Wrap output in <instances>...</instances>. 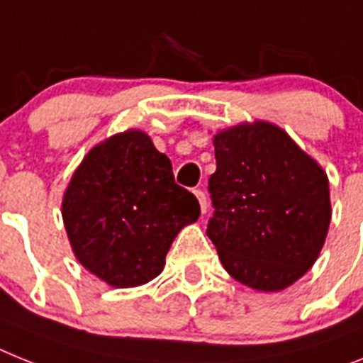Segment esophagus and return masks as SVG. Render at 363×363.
Masks as SVG:
<instances>
[{
  "instance_id": "34e87169",
  "label": "esophagus",
  "mask_w": 363,
  "mask_h": 363,
  "mask_svg": "<svg viewBox=\"0 0 363 363\" xmlns=\"http://www.w3.org/2000/svg\"><path fill=\"white\" fill-rule=\"evenodd\" d=\"M194 194H196L197 201H199V206H201V212L205 214L206 208H208V203H206V196H205V191L203 190H194Z\"/></svg>"
}]
</instances>
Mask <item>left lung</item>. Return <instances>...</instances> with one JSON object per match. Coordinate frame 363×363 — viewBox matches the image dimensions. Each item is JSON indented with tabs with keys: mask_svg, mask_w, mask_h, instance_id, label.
<instances>
[{
	"mask_svg": "<svg viewBox=\"0 0 363 363\" xmlns=\"http://www.w3.org/2000/svg\"><path fill=\"white\" fill-rule=\"evenodd\" d=\"M206 234L233 279L280 291L313 266L330 225L327 173L267 121L214 136Z\"/></svg>",
	"mask_w": 363,
	"mask_h": 363,
	"instance_id": "8db88e82",
	"label": "left lung"
}]
</instances>
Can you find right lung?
<instances>
[{
    "label": "right lung",
    "mask_w": 363,
    "mask_h": 363,
    "mask_svg": "<svg viewBox=\"0 0 363 363\" xmlns=\"http://www.w3.org/2000/svg\"><path fill=\"white\" fill-rule=\"evenodd\" d=\"M199 214L196 196L173 179L169 158L135 129L90 149L62 199L75 257L114 288L160 275L179 230Z\"/></svg>",
    "instance_id": "1"
}]
</instances>
